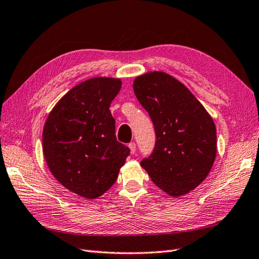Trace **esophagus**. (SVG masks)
Returning <instances> with one entry per match:
<instances>
[{
    "mask_svg": "<svg viewBox=\"0 0 259 259\" xmlns=\"http://www.w3.org/2000/svg\"><path fill=\"white\" fill-rule=\"evenodd\" d=\"M128 148L131 150V153H135L136 152V144L135 143H130Z\"/></svg>",
    "mask_w": 259,
    "mask_h": 259,
    "instance_id": "1",
    "label": "esophagus"
}]
</instances>
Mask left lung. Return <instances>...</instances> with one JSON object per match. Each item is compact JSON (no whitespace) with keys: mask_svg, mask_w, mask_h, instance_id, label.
Wrapping results in <instances>:
<instances>
[{"mask_svg":"<svg viewBox=\"0 0 259 259\" xmlns=\"http://www.w3.org/2000/svg\"><path fill=\"white\" fill-rule=\"evenodd\" d=\"M133 89L155 132L153 151L140 165L171 197L193 190L207 177L215 161L213 119L192 93L167 73L137 76Z\"/></svg>","mask_w":259,"mask_h":259,"instance_id":"1","label":"left lung"}]
</instances>
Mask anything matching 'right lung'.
I'll use <instances>...</instances> for the list:
<instances>
[{
    "label": "right lung",
    "mask_w": 259,
    "mask_h": 259,
    "mask_svg": "<svg viewBox=\"0 0 259 259\" xmlns=\"http://www.w3.org/2000/svg\"><path fill=\"white\" fill-rule=\"evenodd\" d=\"M121 81L93 77L77 84L53 108L43 130V153L54 177L68 190L96 199L110 189L130 155L115 137L109 110Z\"/></svg>",
    "instance_id": "add662e5"
}]
</instances>
